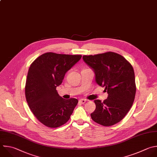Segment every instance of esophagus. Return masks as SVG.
Segmentation results:
<instances>
[{
	"instance_id": "esophagus-1",
	"label": "esophagus",
	"mask_w": 157,
	"mask_h": 157,
	"mask_svg": "<svg viewBox=\"0 0 157 157\" xmlns=\"http://www.w3.org/2000/svg\"><path fill=\"white\" fill-rule=\"evenodd\" d=\"M86 101V100H85V99H84V98H81V99H80V100H79V103H81V104L84 103Z\"/></svg>"
}]
</instances>
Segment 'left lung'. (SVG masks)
<instances>
[{
  "instance_id": "1",
  "label": "left lung",
  "mask_w": 157,
  "mask_h": 157,
  "mask_svg": "<svg viewBox=\"0 0 157 157\" xmlns=\"http://www.w3.org/2000/svg\"><path fill=\"white\" fill-rule=\"evenodd\" d=\"M82 59L94 71L96 83L108 93L103 101L94 100L96 108L90 114L92 119L104 126L117 124L126 115L134 100L136 87L132 65L112 52L84 56Z\"/></svg>"
}]
</instances>
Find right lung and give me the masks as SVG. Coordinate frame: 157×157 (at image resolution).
Instances as JSON below:
<instances>
[{
  "mask_svg": "<svg viewBox=\"0 0 157 157\" xmlns=\"http://www.w3.org/2000/svg\"><path fill=\"white\" fill-rule=\"evenodd\" d=\"M81 57V55L47 52L31 65L25 86L26 98L33 113L45 126L58 128L70 118L78 100L63 98L56 87Z\"/></svg>",
  "mask_w": 157,
  "mask_h": 157,
  "instance_id": "right-lung-1",
  "label": "right lung"
}]
</instances>
